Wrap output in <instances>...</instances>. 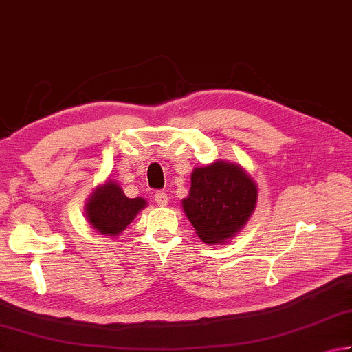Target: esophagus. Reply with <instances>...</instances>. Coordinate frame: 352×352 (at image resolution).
Wrapping results in <instances>:
<instances>
[{"label":"esophagus","instance_id":"1","mask_svg":"<svg viewBox=\"0 0 352 352\" xmlns=\"http://www.w3.org/2000/svg\"><path fill=\"white\" fill-rule=\"evenodd\" d=\"M154 200H155L158 206H166V204H168V194H166V192H155Z\"/></svg>","mask_w":352,"mask_h":352}]
</instances>
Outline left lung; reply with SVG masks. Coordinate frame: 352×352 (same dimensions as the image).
<instances>
[{
	"label": "left lung",
	"instance_id": "obj_1",
	"mask_svg": "<svg viewBox=\"0 0 352 352\" xmlns=\"http://www.w3.org/2000/svg\"><path fill=\"white\" fill-rule=\"evenodd\" d=\"M258 189L240 164L215 160L194 168L182 206L206 245H223L246 226L257 206Z\"/></svg>",
	"mask_w": 352,
	"mask_h": 352
}]
</instances>
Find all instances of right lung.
I'll use <instances>...</instances> for the list:
<instances>
[{
	"label": "right lung",
	"mask_w": 352,
	"mask_h": 352,
	"mask_svg": "<svg viewBox=\"0 0 352 352\" xmlns=\"http://www.w3.org/2000/svg\"><path fill=\"white\" fill-rule=\"evenodd\" d=\"M146 206V198L126 197L120 183L107 178L89 195L85 204V214L92 229L106 237L115 239Z\"/></svg>",
	"instance_id": "add662e5"
}]
</instances>
